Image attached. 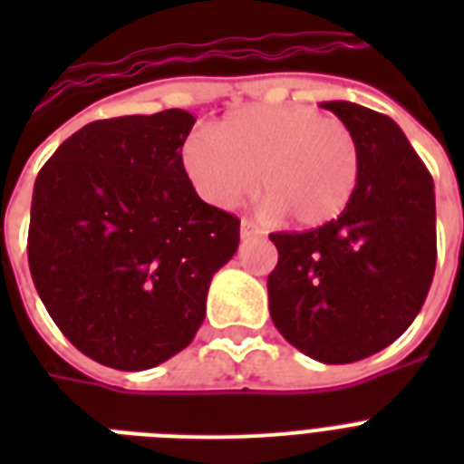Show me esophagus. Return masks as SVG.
<instances>
[{"label": "esophagus", "instance_id": "obj_1", "mask_svg": "<svg viewBox=\"0 0 464 464\" xmlns=\"http://www.w3.org/2000/svg\"><path fill=\"white\" fill-rule=\"evenodd\" d=\"M240 236H243L246 240L260 238V236H265V231H262L260 226L255 224V221H250V218H243V221H240Z\"/></svg>", "mask_w": 464, "mask_h": 464}]
</instances>
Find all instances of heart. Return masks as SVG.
I'll use <instances>...</instances> for the list:
<instances>
[{"label":"heart","mask_w":464,"mask_h":464,"mask_svg":"<svg viewBox=\"0 0 464 464\" xmlns=\"http://www.w3.org/2000/svg\"><path fill=\"white\" fill-rule=\"evenodd\" d=\"M180 168L204 202L231 207L257 188L269 217L301 228L334 221L359 185L361 156L352 130L305 105H247L211 132L189 134Z\"/></svg>","instance_id":"1"}]
</instances>
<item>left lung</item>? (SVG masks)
<instances>
[{"label":"left lung","instance_id":"8db88e82","mask_svg":"<svg viewBox=\"0 0 464 464\" xmlns=\"http://www.w3.org/2000/svg\"><path fill=\"white\" fill-rule=\"evenodd\" d=\"M356 137L359 185L334 221L272 233L269 315L284 339L320 363H353L402 334L431 289L436 195L404 132L382 112L327 101Z\"/></svg>","mask_w":464,"mask_h":464}]
</instances>
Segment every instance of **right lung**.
<instances>
[{
  "label": "right lung",
  "mask_w": 464,
  "mask_h": 464,
  "mask_svg": "<svg viewBox=\"0 0 464 464\" xmlns=\"http://www.w3.org/2000/svg\"><path fill=\"white\" fill-rule=\"evenodd\" d=\"M188 111L82 127L35 178L28 265L40 301L89 359L154 368L195 339L211 276L240 221L202 202L180 168Z\"/></svg>",
  "instance_id": "add662e5"
}]
</instances>
